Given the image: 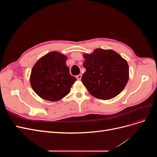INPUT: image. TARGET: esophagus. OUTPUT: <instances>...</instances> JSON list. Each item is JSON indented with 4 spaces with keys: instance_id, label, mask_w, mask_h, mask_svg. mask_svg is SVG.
Listing matches in <instances>:
<instances>
[{
    "instance_id": "obj_1",
    "label": "esophagus",
    "mask_w": 157,
    "mask_h": 157,
    "mask_svg": "<svg viewBox=\"0 0 157 157\" xmlns=\"http://www.w3.org/2000/svg\"><path fill=\"white\" fill-rule=\"evenodd\" d=\"M76 78H77V80H80V79H81V78H82V75L80 74L78 75H77V77H76Z\"/></svg>"
}]
</instances>
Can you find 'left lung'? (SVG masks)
Masks as SVG:
<instances>
[{"instance_id": "8db88e82", "label": "left lung", "mask_w": 157, "mask_h": 157, "mask_svg": "<svg viewBox=\"0 0 157 157\" xmlns=\"http://www.w3.org/2000/svg\"><path fill=\"white\" fill-rule=\"evenodd\" d=\"M83 57L86 72L81 80L92 96L107 100L122 91L129 78V67L119 54L112 50L97 48Z\"/></svg>"}]
</instances>
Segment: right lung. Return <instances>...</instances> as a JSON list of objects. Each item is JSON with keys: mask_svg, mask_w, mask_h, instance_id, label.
<instances>
[{"mask_svg": "<svg viewBox=\"0 0 157 157\" xmlns=\"http://www.w3.org/2000/svg\"><path fill=\"white\" fill-rule=\"evenodd\" d=\"M67 59V56L54 51L42 56L33 66L31 86L41 98L56 101L70 92L77 78L70 75Z\"/></svg>", "mask_w": 157, "mask_h": 157, "instance_id": "right-lung-1", "label": "right lung"}]
</instances>
